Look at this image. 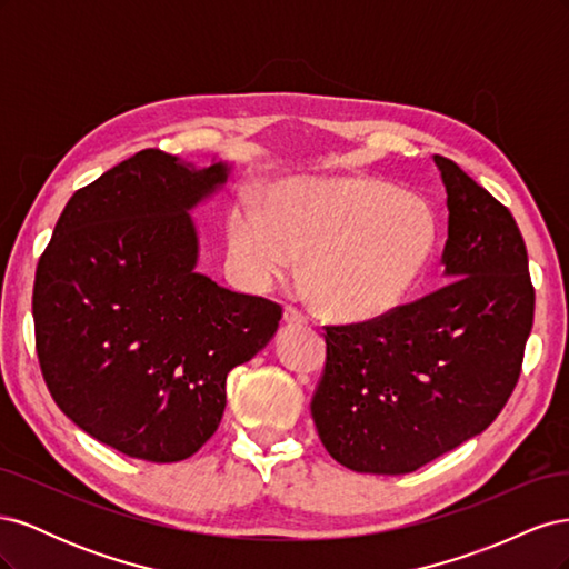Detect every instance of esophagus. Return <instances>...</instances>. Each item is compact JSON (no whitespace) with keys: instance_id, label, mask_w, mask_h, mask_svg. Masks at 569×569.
<instances>
[{"instance_id":"1","label":"esophagus","mask_w":569,"mask_h":569,"mask_svg":"<svg viewBox=\"0 0 569 569\" xmlns=\"http://www.w3.org/2000/svg\"><path fill=\"white\" fill-rule=\"evenodd\" d=\"M284 322H287V325H306L308 320H306V316L299 311V308L287 306V308H284Z\"/></svg>"}]
</instances>
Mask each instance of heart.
Returning a JSON list of instances; mask_svg holds the SVG:
<instances>
[{"instance_id":"heart-1","label":"heart","mask_w":569,"mask_h":569,"mask_svg":"<svg viewBox=\"0 0 569 569\" xmlns=\"http://www.w3.org/2000/svg\"><path fill=\"white\" fill-rule=\"evenodd\" d=\"M439 244L435 203L370 176L289 180L261 209L239 199L228 220V263L263 291L295 270L322 316L375 322L418 287Z\"/></svg>"}]
</instances>
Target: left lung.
Wrapping results in <instances>:
<instances>
[{
	"mask_svg": "<svg viewBox=\"0 0 569 569\" xmlns=\"http://www.w3.org/2000/svg\"><path fill=\"white\" fill-rule=\"evenodd\" d=\"M443 287L382 320L325 327L311 401L320 441L353 472L406 475L496 420L518 385L533 287L518 222L451 159Z\"/></svg>",
	"mask_w": 569,
	"mask_h": 569,
	"instance_id": "obj_1",
	"label": "left lung"
}]
</instances>
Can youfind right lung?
Here are the masks:
<instances>
[{
	"instance_id": "add662e5",
	"label": "right lung",
	"mask_w": 569,
	"mask_h": 569,
	"mask_svg": "<svg viewBox=\"0 0 569 569\" xmlns=\"http://www.w3.org/2000/svg\"><path fill=\"white\" fill-rule=\"evenodd\" d=\"M232 163L161 149L113 166L66 203L32 289L49 393L82 432L130 458L178 462L213 437L228 372L278 332L282 308L197 272L192 211Z\"/></svg>"
}]
</instances>
